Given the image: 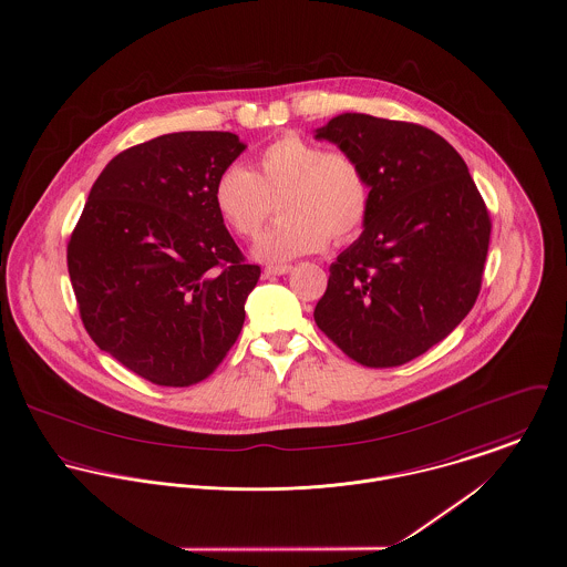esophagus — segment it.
<instances>
[{
    "instance_id": "obj_1",
    "label": "esophagus",
    "mask_w": 567,
    "mask_h": 567,
    "mask_svg": "<svg viewBox=\"0 0 567 567\" xmlns=\"http://www.w3.org/2000/svg\"><path fill=\"white\" fill-rule=\"evenodd\" d=\"M292 270L290 264H275V266H266L264 268V277H270V275H288Z\"/></svg>"
}]
</instances>
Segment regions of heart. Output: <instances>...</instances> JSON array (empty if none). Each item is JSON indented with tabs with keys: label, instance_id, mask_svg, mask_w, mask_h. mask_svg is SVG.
<instances>
[{
	"label": "heart",
	"instance_id": "obj_1",
	"mask_svg": "<svg viewBox=\"0 0 567 567\" xmlns=\"http://www.w3.org/2000/svg\"><path fill=\"white\" fill-rule=\"evenodd\" d=\"M279 199L281 220L256 245L266 261L316 254L358 236L372 204L370 177L360 159L342 150L288 132L264 145L254 171L229 164L214 184V206L240 238H256Z\"/></svg>",
	"mask_w": 567,
	"mask_h": 567
}]
</instances>
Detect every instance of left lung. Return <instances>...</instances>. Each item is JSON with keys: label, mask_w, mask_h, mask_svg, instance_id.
<instances>
[{"label": "left lung", "mask_w": 567, "mask_h": 567, "mask_svg": "<svg viewBox=\"0 0 567 567\" xmlns=\"http://www.w3.org/2000/svg\"><path fill=\"white\" fill-rule=\"evenodd\" d=\"M363 164L372 204L360 238L329 266L318 329L368 368L442 342L474 306L492 220L464 157L429 127L347 112L316 130Z\"/></svg>", "instance_id": "left-lung-1"}]
</instances>
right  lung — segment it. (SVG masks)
Here are the masks:
<instances>
[{
	"label": "right lung",
	"mask_w": 567,
	"mask_h": 567,
	"mask_svg": "<svg viewBox=\"0 0 567 567\" xmlns=\"http://www.w3.org/2000/svg\"><path fill=\"white\" fill-rule=\"evenodd\" d=\"M245 152L231 132H177L112 157L71 234L66 266L93 342L166 388L207 379L240 336L259 266L214 206Z\"/></svg>",
	"instance_id": "1"
}]
</instances>
